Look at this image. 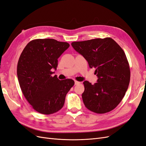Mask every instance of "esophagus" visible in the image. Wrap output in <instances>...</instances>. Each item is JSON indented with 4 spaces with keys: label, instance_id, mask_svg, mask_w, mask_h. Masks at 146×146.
<instances>
[{
    "label": "esophagus",
    "instance_id": "obj_1",
    "mask_svg": "<svg viewBox=\"0 0 146 146\" xmlns=\"http://www.w3.org/2000/svg\"><path fill=\"white\" fill-rule=\"evenodd\" d=\"M80 82H78V81L75 80V85H78V84H80Z\"/></svg>",
    "mask_w": 146,
    "mask_h": 146
}]
</instances>
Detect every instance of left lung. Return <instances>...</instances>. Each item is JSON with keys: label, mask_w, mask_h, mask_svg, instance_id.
<instances>
[{"label": "left lung", "mask_w": 146, "mask_h": 146, "mask_svg": "<svg viewBox=\"0 0 146 146\" xmlns=\"http://www.w3.org/2000/svg\"><path fill=\"white\" fill-rule=\"evenodd\" d=\"M71 45L91 68L96 69L98 77L94 85L83 82L85 107L98 114L111 111L122 100L130 83V66L124 52L111 38L72 42Z\"/></svg>", "instance_id": "left-lung-1"}]
</instances>
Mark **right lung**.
<instances>
[{"label":"right lung","mask_w":146,"mask_h":146,"mask_svg":"<svg viewBox=\"0 0 146 146\" xmlns=\"http://www.w3.org/2000/svg\"><path fill=\"white\" fill-rule=\"evenodd\" d=\"M69 44L54 39H36L30 41L22 52L17 75L22 92L39 113L51 114L63 107L66 94L74 85L72 79L60 80L52 76L58 58Z\"/></svg>","instance_id":"obj_1"}]
</instances>
